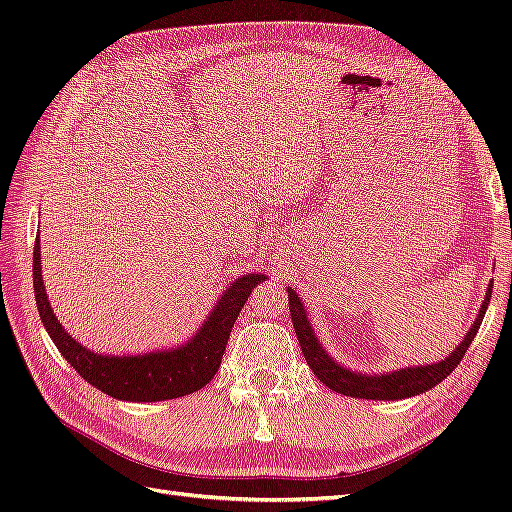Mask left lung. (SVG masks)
Masks as SVG:
<instances>
[{"mask_svg": "<svg viewBox=\"0 0 512 512\" xmlns=\"http://www.w3.org/2000/svg\"><path fill=\"white\" fill-rule=\"evenodd\" d=\"M491 288H493V284H489V288L485 292V301H483V305H480V312L472 324V329L466 333V337L461 339V344L451 354H448L444 361H438L433 365H421V367H406V369L391 371V374H380V376L356 374V371H350L348 367L337 365L331 359V354H327V350L320 346L318 337L314 335L312 324H309V320H307L305 307L299 299V294L292 288H288V305H290L294 333H297L305 361L309 367H312L314 376L322 384H327L331 391L348 395V397L395 401V399L414 397L418 393H425V391L433 389V386L440 384L459 365L463 354L468 352L470 344L474 342V337L480 329V322H483V318H485L489 299H491Z\"/></svg>", "mask_w": 512, "mask_h": 512, "instance_id": "8db88e82", "label": "left lung"}]
</instances>
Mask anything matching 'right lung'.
<instances>
[{
	"label": "right lung",
	"mask_w": 512,
	"mask_h": 512,
	"mask_svg": "<svg viewBox=\"0 0 512 512\" xmlns=\"http://www.w3.org/2000/svg\"><path fill=\"white\" fill-rule=\"evenodd\" d=\"M267 280L265 275L250 273L243 275L235 284L222 292L213 312L207 316L203 327L188 339V344L173 350H158L136 356H106L87 350L55 318L49 299H46L40 241L34 245V294L40 312V320L46 333L61 356L74 367V371L102 393L121 401H166L200 391L218 371L228 344V337L235 320L245 305L250 292Z\"/></svg>",
	"instance_id": "1"
}]
</instances>
